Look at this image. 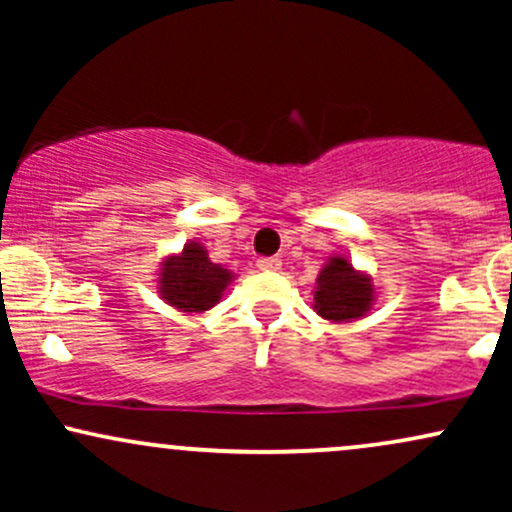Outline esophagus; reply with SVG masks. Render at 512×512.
Wrapping results in <instances>:
<instances>
[{"label": "esophagus", "mask_w": 512, "mask_h": 512, "mask_svg": "<svg viewBox=\"0 0 512 512\" xmlns=\"http://www.w3.org/2000/svg\"><path fill=\"white\" fill-rule=\"evenodd\" d=\"M257 267H260L262 272H276V269L281 267V260L279 257H260V260H257Z\"/></svg>", "instance_id": "obj_1"}]
</instances>
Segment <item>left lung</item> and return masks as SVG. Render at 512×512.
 <instances>
[{
  "instance_id": "1",
  "label": "left lung",
  "mask_w": 512,
  "mask_h": 512,
  "mask_svg": "<svg viewBox=\"0 0 512 512\" xmlns=\"http://www.w3.org/2000/svg\"><path fill=\"white\" fill-rule=\"evenodd\" d=\"M373 303V286L368 276L354 272L344 257H332L317 279L315 310L325 320H351L361 317Z\"/></svg>"
}]
</instances>
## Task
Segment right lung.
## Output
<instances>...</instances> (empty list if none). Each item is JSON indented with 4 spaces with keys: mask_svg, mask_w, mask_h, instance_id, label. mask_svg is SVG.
<instances>
[{
    "mask_svg": "<svg viewBox=\"0 0 512 512\" xmlns=\"http://www.w3.org/2000/svg\"><path fill=\"white\" fill-rule=\"evenodd\" d=\"M231 274L221 264L209 262L202 245H185L182 255L170 257L161 272V293L185 313H202L221 298Z\"/></svg>",
    "mask_w": 512,
    "mask_h": 512,
    "instance_id": "right-lung-1",
    "label": "right lung"
}]
</instances>
